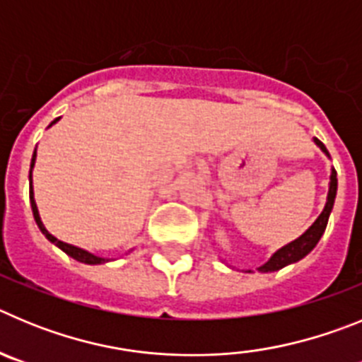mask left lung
Wrapping results in <instances>:
<instances>
[{"instance_id": "1", "label": "left lung", "mask_w": 362, "mask_h": 362, "mask_svg": "<svg viewBox=\"0 0 362 362\" xmlns=\"http://www.w3.org/2000/svg\"><path fill=\"white\" fill-rule=\"evenodd\" d=\"M313 143L321 148V152L325 153L326 158L330 159V153H328L326 146L319 141L317 137H313ZM335 196H337V172H335V168L332 166L330 183H328V196H326L325 209H322V212L319 214L317 219L313 221L312 226H310L305 233H300L299 238L293 239V241H290L288 245L281 246L279 250L274 252L267 263L261 264V267L257 268V272H261V274L277 272L281 270V268L288 267V264H293L297 263V261H300L303 257H306V255L315 248V245H317L319 239L322 238V233H325L326 225H328V217H330L332 209H334ZM246 272H250V270H246Z\"/></svg>"}]
</instances>
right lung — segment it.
<instances>
[{
  "label": "right lung",
  "mask_w": 362,
  "mask_h": 362,
  "mask_svg": "<svg viewBox=\"0 0 362 362\" xmlns=\"http://www.w3.org/2000/svg\"><path fill=\"white\" fill-rule=\"evenodd\" d=\"M62 119V117H57V119H54L52 123L49 124V129L52 127V124H56L57 121ZM36 158H37V152L36 148H34V153H32V161H30V172H28V190H30V206H32V214H34V219H36V225L37 228L41 230V233H43L45 238L49 239L52 245H56L59 250L65 252L69 257L76 259V261H79V263H85V264H105L108 263V261H114V259L110 257H101V255H95L92 254V252L85 250V248H79V246H74V245H69V243L62 241V239H57L56 235H52V233L47 230V226L43 225V221H41V216H40V210H37V204H36V199H34V187H32V170H34V165H36ZM132 250H129V254Z\"/></svg>",
  "instance_id": "add662e5"
}]
</instances>
